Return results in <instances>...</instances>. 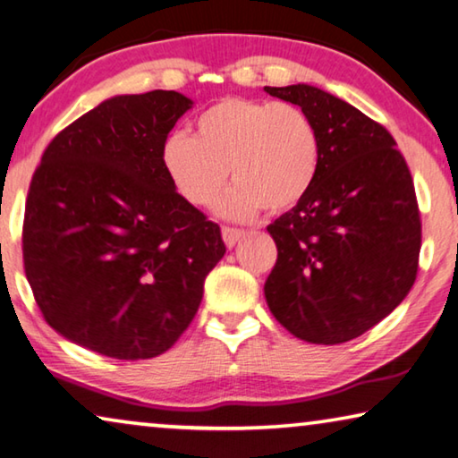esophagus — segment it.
<instances>
[{
	"label": "esophagus",
	"instance_id": "esophagus-1",
	"mask_svg": "<svg viewBox=\"0 0 458 458\" xmlns=\"http://www.w3.org/2000/svg\"><path fill=\"white\" fill-rule=\"evenodd\" d=\"M221 233H223V242L227 247H235L239 239H243L247 235L243 229H233V227H223Z\"/></svg>",
	"mask_w": 458,
	"mask_h": 458
}]
</instances>
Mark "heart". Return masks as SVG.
<instances>
[{
	"label": "heart",
	"instance_id": "obj_1",
	"mask_svg": "<svg viewBox=\"0 0 458 458\" xmlns=\"http://www.w3.org/2000/svg\"><path fill=\"white\" fill-rule=\"evenodd\" d=\"M164 170L194 207L213 205L231 176L235 186L219 202L225 216L259 208L286 211L312 189L320 164L317 125L294 103L227 97L202 111L194 133H174L162 146Z\"/></svg>",
	"mask_w": 458,
	"mask_h": 458
}]
</instances>
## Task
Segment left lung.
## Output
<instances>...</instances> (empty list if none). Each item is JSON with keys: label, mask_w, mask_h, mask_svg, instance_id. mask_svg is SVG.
<instances>
[{"label": "left lung", "mask_w": 458, "mask_h": 458, "mask_svg": "<svg viewBox=\"0 0 458 458\" xmlns=\"http://www.w3.org/2000/svg\"><path fill=\"white\" fill-rule=\"evenodd\" d=\"M317 125L320 164L309 194L267 225L278 259L264 294L280 325L339 344L384 320L414 286L420 213L403 156L384 125L318 87H264Z\"/></svg>", "instance_id": "8db88e82"}]
</instances>
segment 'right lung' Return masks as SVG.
I'll return each mask as SVG.
<instances>
[{"label":"right lung","mask_w":458,"mask_h":458,"mask_svg":"<svg viewBox=\"0 0 458 458\" xmlns=\"http://www.w3.org/2000/svg\"><path fill=\"white\" fill-rule=\"evenodd\" d=\"M192 105L160 89L115 95L44 152L26 200L24 266L66 341L125 361L158 357L197 314L225 243L162 164L164 141Z\"/></svg>","instance_id":"add662e5"}]
</instances>
